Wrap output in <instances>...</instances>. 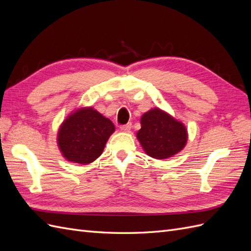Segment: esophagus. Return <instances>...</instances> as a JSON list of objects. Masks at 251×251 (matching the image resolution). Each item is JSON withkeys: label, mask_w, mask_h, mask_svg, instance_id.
Here are the masks:
<instances>
[{"label": "esophagus", "mask_w": 251, "mask_h": 251, "mask_svg": "<svg viewBox=\"0 0 251 251\" xmlns=\"http://www.w3.org/2000/svg\"><path fill=\"white\" fill-rule=\"evenodd\" d=\"M131 127H132V125L131 124H126V125H124L120 126V131L123 132H130L131 131Z\"/></svg>", "instance_id": "34e87169"}]
</instances>
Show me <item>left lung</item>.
Segmentation results:
<instances>
[{"mask_svg":"<svg viewBox=\"0 0 251 251\" xmlns=\"http://www.w3.org/2000/svg\"><path fill=\"white\" fill-rule=\"evenodd\" d=\"M140 124L137 138L149 156L155 159L170 158L185 147L187 131L184 125L160 109L144 113Z\"/></svg>","mask_w":251,"mask_h":251,"instance_id":"left-lung-1","label":"left lung"}]
</instances>
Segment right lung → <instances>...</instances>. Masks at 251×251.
<instances>
[{
  "label": "right lung",
  "instance_id": "1",
  "mask_svg": "<svg viewBox=\"0 0 251 251\" xmlns=\"http://www.w3.org/2000/svg\"><path fill=\"white\" fill-rule=\"evenodd\" d=\"M113 123L92 108L72 113L60 126L57 143L67 160L88 164L100 157L111 134Z\"/></svg>",
  "mask_w": 251,
  "mask_h": 251
}]
</instances>
